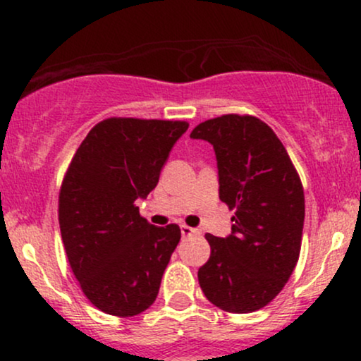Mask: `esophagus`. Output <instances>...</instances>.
I'll return each mask as SVG.
<instances>
[{
  "label": "esophagus",
  "instance_id": "esophagus-1",
  "mask_svg": "<svg viewBox=\"0 0 361 361\" xmlns=\"http://www.w3.org/2000/svg\"><path fill=\"white\" fill-rule=\"evenodd\" d=\"M200 234V229H195V227H188L185 224H181V235L183 238H188V235H197Z\"/></svg>",
  "mask_w": 361,
  "mask_h": 361
}]
</instances>
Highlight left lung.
I'll list each match as a JSON object with an SVG mask.
<instances>
[{
    "instance_id": "left-lung-1",
    "label": "left lung",
    "mask_w": 361,
    "mask_h": 361,
    "mask_svg": "<svg viewBox=\"0 0 361 361\" xmlns=\"http://www.w3.org/2000/svg\"><path fill=\"white\" fill-rule=\"evenodd\" d=\"M214 146L219 197L233 215L227 238L205 234L210 258L198 270L205 297L233 314L255 312L285 287L300 255L304 188L275 132L251 115H222L193 128Z\"/></svg>"
}]
</instances>
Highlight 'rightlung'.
<instances>
[{"label":"right lung","mask_w":361,"mask_h":361,"mask_svg":"<svg viewBox=\"0 0 361 361\" xmlns=\"http://www.w3.org/2000/svg\"><path fill=\"white\" fill-rule=\"evenodd\" d=\"M186 128L181 120L106 118L88 132L66 171L62 243L82 293L102 312L137 316L156 300L181 231L149 224L135 200L156 188Z\"/></svg>","instance_id":"right-lung-1"}]
</instances>
